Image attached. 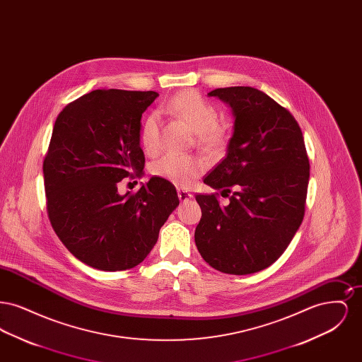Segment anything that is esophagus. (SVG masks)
I'll return each instance as SVG.
<instances>
[{"instance_id":"esophagus-1","label":"esophagus","mask_w":362,"mask_h":362,"mask_svg":"<svg viewBox=\"0 0 362 362\" xmlns=\"http://www.w3.org/2000/svg\"><path fill=\"white\" fill-rule=\"evenodd\" d=\"M177 197H179V199L182 201V202H185V201H189L191 199L194 195L189 192V191H186V189H177Z\"/></svg>"}]
</instances>
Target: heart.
<instances>
[{
  "mask_svg": "<svg viewBox=\"0 0 362 362\" xmlns=\"http://www.w3.org/2000/svg\"><path fill=\"white\" fill-rule=\"evenodd\" d=\"M161 111L170 112L186 122L197 133L198 144L206 149H216L225 141V129L217 123V110L197 90H183L176 93L161 105ZM139 141L144 151L155 155L160 149V121L151 114L142 123ZM206 164L198 156L167 153L152 165V173L171 182L179 187L189 185L205 171Z\"/></svg>",
  "mask_w": 362,
  "mask_h": 362,
  "instance_id": "obj_1",
  "label": "heart"
}]
</instances>
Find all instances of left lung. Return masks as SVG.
Listing matches in <instances>:
<instances>
[{
    "instance_id": "obj_1",
    "label": "left lung",
    "mask_w": 362,
    "mask_h": 362,
    "mask_svg": "<svg viewBox=\"0 0 362 362\" xmlns=\"http://www.w3.org/2000/svg\"><path fill=\"white\" fill-rule=\"evenodd\" d=\"M232 108L235 124L226 157L204 182L220 194H197L202 217L195 244L207 263L226 274L260 272L288 248L305 211L310 160L292 114L251 86L207 93Z\"/></svg>"
}]
</instances>
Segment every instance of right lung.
Here are the masks:
<instances>
[{"label":"right lung","instance_id":"right-lung-1","mask_svg":"<svg viewBox=\"0 0 362 362\" xmlns=\"http://www.w3.org/2000/svg\"><path fill=\"white\" fill-rule=\"evenodd\" d=\"M157 96L96 89L68 104L54 123L43 161L47 214L59 240L93 269L136 267L179 205L175 186L158 176L137 192H118L122 179L142 175L141 117Z\"/></svg>","mask_w":362,"mask_h":362}]
</instances>
